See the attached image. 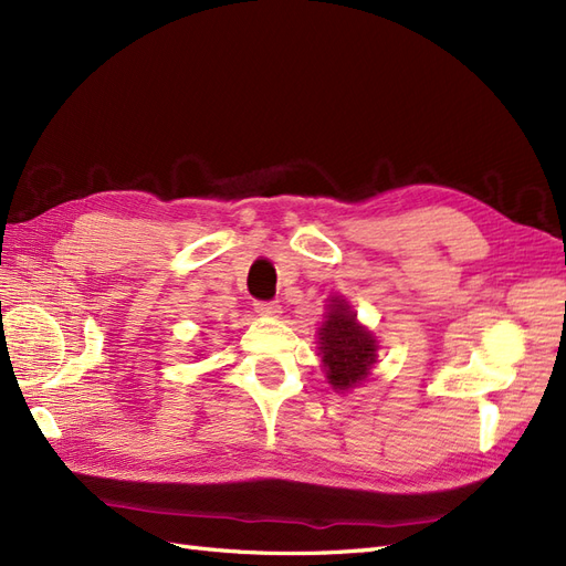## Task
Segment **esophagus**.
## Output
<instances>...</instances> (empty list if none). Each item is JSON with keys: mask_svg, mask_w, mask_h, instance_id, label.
I'll return each mask as SVG.
<instances>
[{"mask_svg": "<svg viewBox=\"0 0 566 566\" xmlns=\"http://www.w3.org/2000/svg\"><path fill=\"white\" fill-rule=\"evenodd\" d=\"M254 312L264 318H279L281 316V304L276 302H256Z\"/></svg>", "mask_w": 566, "mask_h": 566, "instance_id": "34e87169", "label": "esophagus"}]
</instances>
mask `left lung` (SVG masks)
Returning a JSON list of instances; mask_svg holds the SVG:
<instances>
[{"instance_id":"left-lung-1","label":"left lung","mask_w":566,"mask_h":566,"mask_svg":"<svg viewBox=\"0 0 566 566\" xmlns=\"http://www.w3.org/2000/svg\"><path fill=\"white\" fill-rule=\"evenodd\" d=\"M318 328V352L325 378L335 391L361 385L378 358V339L356 321L352 306L342 297H331L328 312Z\"/></svg>"}]
</instances>
